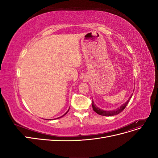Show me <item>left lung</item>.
Listing matches in <instances>:
<instances>
[{
	"label": "left lung",
	"mask_w": 158,
	"mask_h": 158,
	"mask_svg": "<svg viewBox=\"0 0 158 158\" xmlns=\"http://www.w3.org/2000/svg\"><path fill=\"white\" fill-rule=\"evenodd\" d=\"M132 94L131 95V97L129 98L128 100L125 103H124L123 105H122V106L120 107L117 108V109L113 110V111H104V110H102L101 109H99L97 106H95L93 101H92V108H93L94 111L95 113H97L98 114H100V115H103V116H113V115H116V114H118V113H120L122 111H123V110L125 109V108L127 106V104H128V103L129 102V100L131 99Z\"/></svg>",
	"instance_id": "1"
}]
</instances>
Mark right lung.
Returning <instances> with one entry per match:
<instances>
[{
  "mask_svg": "<svg viewBox=\"0 0 158 158\" xmlns=\"http://www.w3.org/2000/svg\"><path fill=\"white\" fill-rule=\"evenodd\" d=\"M68 111H67V112H66V113H65V114H63V116H61V117H58V118H60V117H63V116H64V115H65V114H66V113H68Z\"/></svg>",
  "mask_w": 158,
  "mask_h": 158,
  "instance_id": "right-lung-1",
  "label": "right lung"
}]
</instances>
